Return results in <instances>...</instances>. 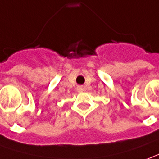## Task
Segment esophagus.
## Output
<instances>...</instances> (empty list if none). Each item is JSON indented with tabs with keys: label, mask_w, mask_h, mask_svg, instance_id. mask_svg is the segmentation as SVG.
Listing matches in <instances>:
<instances>
[{
	"label": "esophagus",
	"mask_w": 159,
	"mask_h": 159,
	"mask_svg": "<svg viewBox=\"0 0 159 159\" xmlns=\"http://www.w3.org/2000/svg\"><path fill=\"white\" fill-rule=\"evenodd\" d=\"M77 90H78V92H80V93H81V92H83V88H82V86H78Z\"/></svg>",
	"instance_id": "1"
}]
</instances>
